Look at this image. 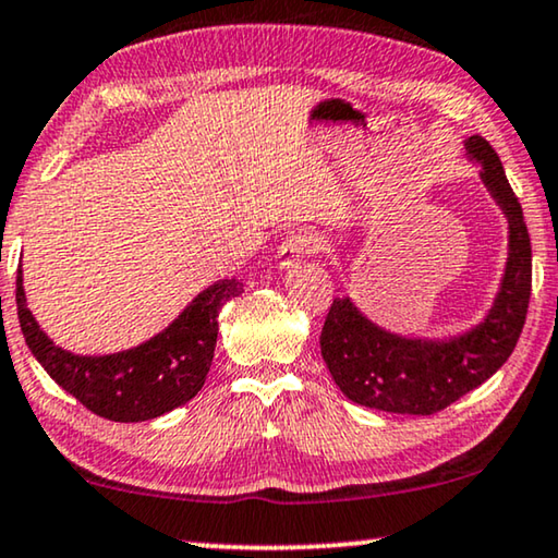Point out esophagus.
I'll return each instance as SVG.
<instances>
[{"label":"esophagus","mask_w":558,"mask_h":558,"mask_svg":"<svg viewBox=\"0 0 558 558\" xmlns=\"http://www.w3.org/2000/svg\"><path fill=\"white\" fill-rule=\"evenodd\" d=\"M315 247H318V240H315L311 232H295V235H290V238H286L280 243V247H278V255H276V260H278V268L280 270H288V268H293V265L298 263V260H303L305 255H311Z\"/></svg>","instance_id":"obj_1"}]
</instances>
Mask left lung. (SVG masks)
Wrapping results in <instances>:
<instances>
[{"instance_id":"left-lung-1","label":"left lung","mask_w":558,"mask_h":558,"mask_svg":"<svg viewBox=\"0 0 558 558\" xmlns=\"http://www.w3.org/2000/svg\"><path fill=\"white\" fill-rule=\"evenodd\" d=\"M488 195L509 222V247L494 303L465 330L401 336L371 320L353 298H336L320 332V353L353 403L386 413L430 415L488 380L517 348L531 298V240L504 165L481 135L463 140Z\"/></svg>"}]
</instances>
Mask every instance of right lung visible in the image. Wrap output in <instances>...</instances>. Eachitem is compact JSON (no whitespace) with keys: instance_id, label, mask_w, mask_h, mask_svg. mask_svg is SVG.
Segmentation results:
<instances>
[{"instance_id":"obj_1","label":"right lung","mask_w":558,"mask_h":558,"mask_svg":"<svg viewBox=\"0 0 558 558\" xmlns=\"http://www.w3.org/2000/svg\"><path fill=\"white\" fill-rule=\"evenodd\" d=\"M240 293L243 280H215L145 343L107 355H80L39 328L27 307L22 268L16 270V315L32 355L87 411L118 423L153 421L197 396L213 365L220 307Z\"/></svg>"}]
</instances>
